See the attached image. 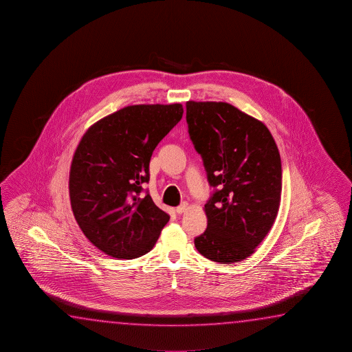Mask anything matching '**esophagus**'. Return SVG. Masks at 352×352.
I'll use <instances>...</instances> for the list:
<instances>
[{"label":"esophagus","instance_id":"esophagus-1","mask_svg":"<svg viewBox=\"0 0 352 352\" xmlns=\"http://www.w3.org/2000/svg\"><path fill=\"white\" fill-rule=\"evenodd\" d=\"M188 209V203H182L181 206H179L177 208H176V212L179 213V214H181V213H185L186 210Z\"/></svg>","mask_w":352,"mask_h":352}]
</instances>
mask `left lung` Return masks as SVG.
I'll return each instance as SVG.
<instances>
[{
    "mask_svg": "<svg viewBox=\"0 0 352 352\" xmlns=\"http://www.w3.org/2000/svg\"><path fill=\"white\" fill-rule=\"evenodd\" d=\"M188 133L202 156L210 186L208 226L195 239L210 261L251 256L274 226L282 192L278 148L267 126L227 102L186 103Z\"/></svg>",
    "mask_w": 352,
    "mask_h": 352,
    "instance_id": "obj_1",
    "label": "left lung"
}]
</instances>
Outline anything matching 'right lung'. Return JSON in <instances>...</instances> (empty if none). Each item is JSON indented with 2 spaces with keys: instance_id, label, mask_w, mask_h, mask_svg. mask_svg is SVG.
Instances as JSON below:
<instances>
[{
  "instance_id": "obj_1",
  "label": "right lung",
  "mask_w": 352,
  "mask_h": 352,
  "mask_svg": "<svg viewBox=\"0 0 352 352\" xmlns=\"http://www.w3.org/2000/svg\"><path fill=\"white\" fill-rule=\"evenodd\" d=\"M184 114L181 103L126 106L85 131L72 156L69 193L85 236L108 256L149 252L170 217L142 196L153 151Z\"/></svg>"
}]
</instances>
